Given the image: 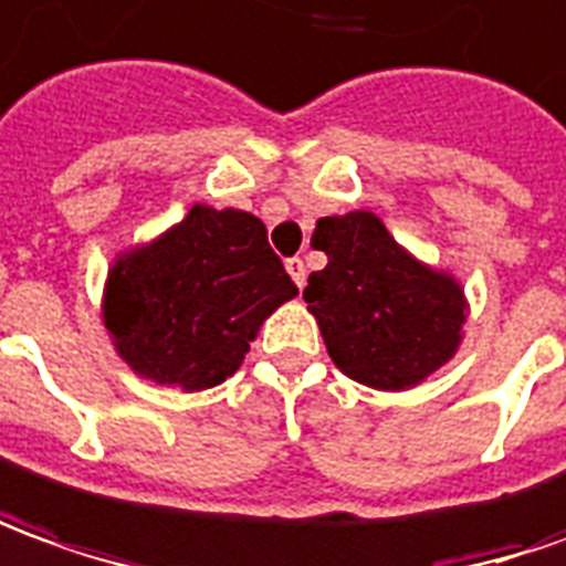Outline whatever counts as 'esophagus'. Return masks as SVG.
I'll return each instance as SVG.
<instances>
[{
    "instance_id": "34e87169",
    "label": "esophagus",
    "mask_w": 566,
    "mask_h": 566,
    "mask_svg": "<svg viewBox=\"0 0 566 566\" xmlns=\"http://www.w3.org/2000/svg\"><path fill=\"white\" fill-rule=\"evenodd\" d=\"M286 271H290V276L295 280V286L302 290L307 280V271H305V261L302 259H286Z\"/></svg>"
}]
</instances>
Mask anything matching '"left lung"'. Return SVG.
Returning a JSON list of instances; mask_svg holds the SVG:
<instances>
[{
    "label": "left lung",
    "instance_id": "8db88e82",
    "mask_svg": "<svg viewBox=\"0 0 566 566\" xmlns=\"http://www.w3.org/2000/svg\"><path fill=\"white\" fill-rule=\"evenodd\" d=\"M311 245L329 264L307 276L305 302L345 376L403 391L453 357L465 321L462 290L409 259L373 212L321 218Z\"/></svg>",
    "mask_w": 566,
    "mask_h": 566
}]
</instances>
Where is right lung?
I'll use <instances>...</instances> for the list:
<instances>
[{
	"instance_id": "right-lung-1",
	"label": "right lung",
	"mask_w": 566,
	"mask_h": 566,
	"mask_svg": "<svg viewBox=\"0 0 566 566\" xmlns=\"http://www.w3.org/2000/svg\"><path fill=\"white\" fill-rule=\"evenodd\" d=\"M295 292L259 218L193 206L157 243L116 261L104 323L138 376L202 391L237 373L261 321Z\"/></svg>"
}]
</instances>
